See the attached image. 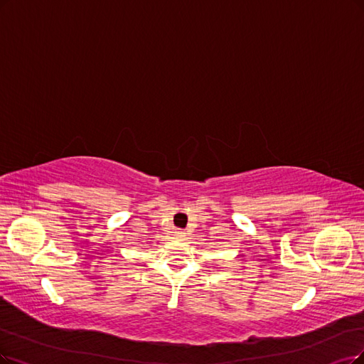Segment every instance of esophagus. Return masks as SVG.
<instances>
[{"instance_id":"esophagus-1","label":"esophagus","mask_w":364,"mask_h":364,"mask_svg":"<svg viewBox=\"0 0 364 364\" xmlns=\"http://www.w3.org/2000/svg\"><path fill=\"white\" fill-rule=\"evenodd\" d=\"M175 237H177V238H184V237H186V232L181 231V230H178V231H175Z\"/></svg>"}]
</instances>
